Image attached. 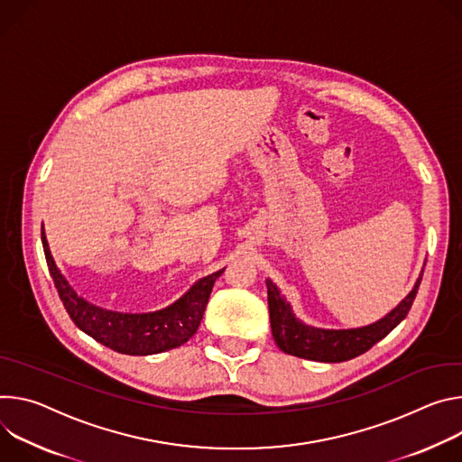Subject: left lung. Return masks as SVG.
<instances>
[{
  "instance_id": "8db88e82",
  "label": "left lung",
  "mask_w": 462,
  "mask_h": 462,
  "mask_svg": "<svg viewBox=\"0 0 462 462\" xmlns=\"http://www.w3.org/2000/svg\"><path fill=\"white\" fill-rule=\"evenodd\" d=\"M420 281H422V275L417 279L415 288L409 291V295L383 319L362 328L323 330V328L306 327L299 319H295L290 304L284 300L277 286L270 279H266L268 309H270L273 339L282 352L297 357H304V360L325 362V364L352 360V357L367 352L373 345L383 339L400 321L405 319L407 312L411 310V304L417 297Z\"/></svg>"
}]
</instances>
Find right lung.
I'll use <instances>...</instances> for the list:
<instances>
[{
  "instance_id": "1",
  "label": "right lung",
  "mask_w": 462,
  "mask_h": 462,
  "mask_svg": "<svg viewBox=\"0 0 462 462\" xmlns=\"http://www.w3.org/2000/svg\"><path fill=\"white\" fill-rule=\"evenodd\" d=\"M42 244L51 277L71 321L95 341L130 356L160 354L187 343L198 330L215 281L224 270L199 279L181 299L169 309L152 314H119L89 304L75 293L51 257L45 233Z\"/></svg>"
}]
</instances>
